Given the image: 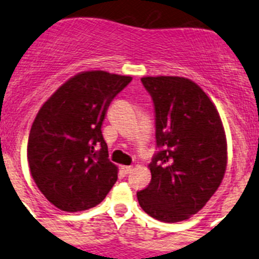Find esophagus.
I'll use <instances>...</instances> for the list:
<instances>
[{"label": "esophagus", "instance_id": "1", "mask_svg": "<svg viewBox=\"0 0 259 259\" xmlns=\"http://www.w3.org/2000/svg\"><path fill=\"white\" fill-rule=\"evenodd\" d=\"M120 170H122V173L124 176H127L128 173L132 170V167H130V165H122V167H120Z\"/></svg>", "mask_w": 259, "mask_h": 259}]
</instances>
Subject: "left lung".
<instances>
[{
    "label": "left lung",
    "instance_id": "8db88e82",
    "mask_svg": "<svg viewBox=\"0 0 259 259\" xmlns=\"http://www.w3.org/2000/svg\"><path fill=\"white\" fill-rule=\"evenodd\" d=\"M141 82L153 97L160 150L149 164L150 184L137 193V200L158 221H185L208 203L224 180V124L212 100L191 79L159 75Z\"/></svg>",
    "mask_w": 259,
    "mask_h": 259
}]
</instances>
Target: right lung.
Here are the masks:
<instances>
[{"label": "right lung", "mask_w": 259, "mask_h": 259, "mask_svg": "<svg viewBox=\"0 0 259 259\" xmlns=\"http://www.w3.org/2000/svg\"><path fill=\"white\" fill-rule=\"evenodd\" d=\"M130 75L80 72L61 84L38 110L27 156L45 198L64 212H80L104 200L118 179L108 159L101 125L111 100Z\"/></svg>", "instance_id": "1"}]
</instances>
